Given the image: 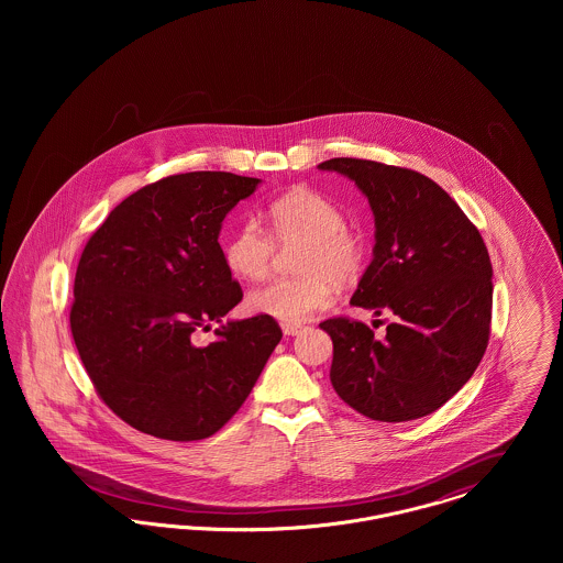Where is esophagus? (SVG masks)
<instances>
[{
	"mask_svg": "<svg viewBox=\"0 0 563 563\" xmlns=\"http://www.w3.org/2000/svg\"><path fill=\"white\" fill-rule=\"evenodd\" d=\"M301 331V324L297 322H283V333L285 335H297Z\"/></svg>",
	"mask_w": 563,
	"mask_h": 563,
	"instance_id": "1",
	"label": "esophagus"
}]
</instances>
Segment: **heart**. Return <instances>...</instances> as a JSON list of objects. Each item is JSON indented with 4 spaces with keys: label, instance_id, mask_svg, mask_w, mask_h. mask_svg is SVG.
Segmentation results:
<instances>
[{
    "label": "heart",
    "instance_id": "1",
    "mask_svg": "<svg viewBox=\"0 0 563 563\" xmlns=\"http://www.w3.org/2000/svg\"><path fill=\"white\" fill-rule=\"evenodd\" d=\"M269 234L255 221H244L223 246L228 268L244 280L268 276L280 249L299 246L295 269L301 276L276 278L253 289L246 303L253 312L276 321L301 322L333 301L335 283L350 285L365 264V242L346 228L344 211L308 188L294 189L268 209Z\"/></svg>",
    "mask_w": 563,
    "mask_h": 563
}]
</instances>
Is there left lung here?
Instances as JSON below:
<instances>
[{"instance_id": "8db88e82", "label": "left lung", "mask_w": 563, "mask_h": 563, "mask_svg": "<svg viewBox=\"0 0 563 563\" xmlns=\"http://www.w3.org/2000/svg\"><path fill=\"white\" fill-rule=\"evenodd\" d=\"M367 196L374 260L350 303L393 312L386 338L361 321L321 322L340 399L379 422L429 416L475 374L489 342L492 264L479 230L432 179L401 166L331 158Z\"/></svg>"}]
</instances>
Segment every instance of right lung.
I'll return each mask as SVG.
<instances>
[{"instance_id":"obj_1","label":"right lung","mask_w":563,"mask_h":563,"mask_svg":"<svg viewBox=\"0 0 563 563\" xmlns=\"http://www.w3.org/2000/svg\"><path fill=\"white\" fill-rule=\"evenodd\" d=\"M260 179L170 175L122 200L81 251L71 335L97 395L133 429L198 441L246 401L283 338L266 314L198 335L242 299L219 246L221 221Z\"/></svg>"}]
</instances>
